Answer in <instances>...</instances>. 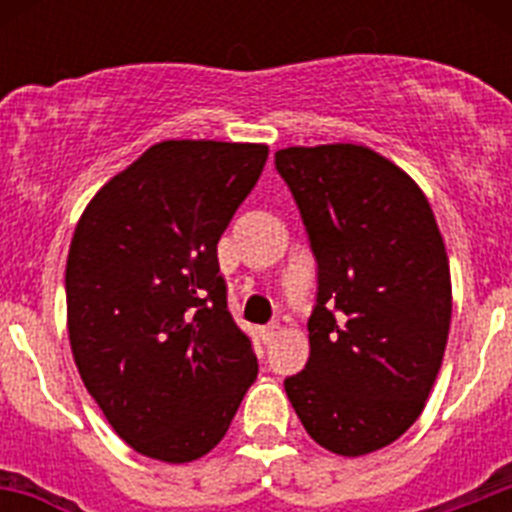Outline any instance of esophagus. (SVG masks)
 <instances>
[{
	"instance_id": "esophagus-1",
	"label": "esophagus",
	"mask_w": 512,
	"mask_h": 512,
	"mask_svg": "<svg viewBox=\"0 0 512 512\" xmlns=\"http://www.w3.org/2000/svg\"><path fill=\"white\" fill-rule=\"evenodd\" d=\"M277 330H279V325H277V323L264 325V328H261V341H264V343H271V341H274V336H277Z\"/></svg>"
}]
</instances>
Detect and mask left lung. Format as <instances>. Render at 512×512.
Wrapping results in <instances>:
<instances>
[{
  "label": "left lung",
  "mask_w": 512,
  "mask_h": 512,
  "mask_svg": "<svg viewBox=\"0 0 512 512\" xmlns=\"http://www.w3.org/2000/svg\"><path fill=\"white\" fill-rule=\"evenodd\" d=\"M318 264L310 359L284 379L323 449L361 456L423 413L451 323L449 259L405 171L354 143L274 156Z\"/></svg>",
  "instance_id": "left-lung-1"
}]
</instances>
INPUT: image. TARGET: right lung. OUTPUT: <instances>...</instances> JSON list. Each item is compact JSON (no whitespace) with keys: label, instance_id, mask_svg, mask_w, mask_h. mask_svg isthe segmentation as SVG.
Returning a JSON list of instances; mask_svg holds the SVG:
<instances>
[{"label":"right lung","instance_id":"obj_1","mask_svg":"<svg viewBox=\"0 0 512 512\" xmlns=\"http://www.w3.org/2000/svg\"><path fill=\"white\" fill-rule=\"evenodd\" d=\"M266 156L256 143L164 140L104 184L76 225L71 351L89 395L138 454L169 464L205 456L256 379L217 241Z\"/></svg>","mask_w":512,"mask_h":512}]
</instances>
